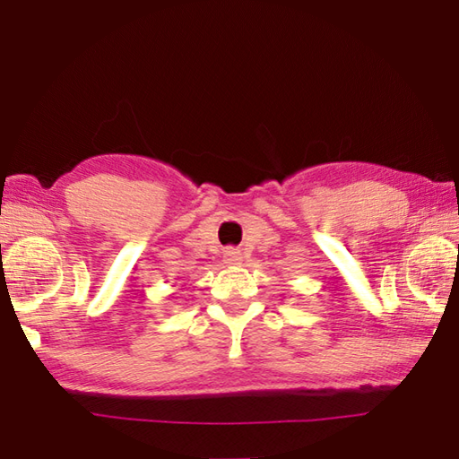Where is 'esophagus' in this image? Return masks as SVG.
Listing matches in <instances>:
<instances>
[{
	"instance_id": "34e87169",
	"label": "esophagus",
	"mask_w": 459,
	"mask_h": 459,
	"mask_svg": "<svg viewBox=\"0 0 459 459\" xmlns=\"http://www.w3.org/2000/svg\"><path fill=\"white\" fill-rule=\"evenodd\" d=\"M224 261H227L229 265H238V263L243 261V255H240L238 248H227V251H224Z\"/></svg>"
}]
</instances>
